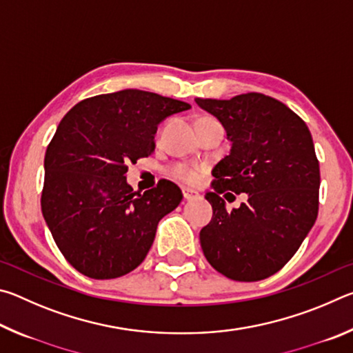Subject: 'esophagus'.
Masks as SVG:
<instances>
[{
	"instance_id": "esophagus-1",
	"label": "esophagus",
	"mask_w": 353,
	"mask_h": 353,
	"mask_svg": "<svg viewBox=\"0 0 353 353\" xmlns=\"http://www.w3.org/2000/svg\"><path fill=\"white\" fill-rule=\"evenodd\" d=\"M182 194H183V199L185 201H193V199H198L199 194L196 193L194 190H190V188H183L182 190Z\"/></svg>"
}]
</instances>
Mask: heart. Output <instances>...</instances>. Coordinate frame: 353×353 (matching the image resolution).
<instances>
[{
	"mask_svg": "<svg viewBox=\"0 0 353 353\" xmlns=\"http://www.w3.org/2000/svg\"><path fill=\"white\" fill-rule=\"evenodd\" d=\"M212 121H216V119L212 117H202L198 119L196 126L202 123H212ZM168 172L172 179H176V181H179V182L194 185V183H198V181L201 179V174L204 172V168H201V166H190L185 163H176L171 166Z\"/></svg>",
	"mask_w": 353,
	"mask_h": 353,
	"instance_id": "b5f03b06",
	"label": "heart"
}]
</instances>
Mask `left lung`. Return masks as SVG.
<instances>
[{
    "instance_id": "8db88e82",
    "label": "left lung",
    "mask_w": 353,
    "mask_h": 353,
    "mask_svg": "<svg viewBox=\"0 0 353 353\" xmlns=\"http://www.w3.org/2000/svg\"><path fill=\"white\" fill-rule=\"evenodd\" d=\"M196 104L219 119L232 141L230 154L212 171L205 199L213 216L199 234L202 252L232 280L270 277L291 260L318 218L321 174L312 134L290 107L261 93L196 98ZM227 190L246 192L248 201L229 212Z\"/></svg>"
}]
</instances>
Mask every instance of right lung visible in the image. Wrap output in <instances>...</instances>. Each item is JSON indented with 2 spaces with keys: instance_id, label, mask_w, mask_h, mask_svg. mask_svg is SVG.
Listing matches in <instances>:
<instances>
[{
  "instance_id": "obj_1",
  "label": "right lung",
  "mask_w": 353,
  "mask_h": 353,
  "mask_svg": "<svg viewBox=\"0 0 353 353\" xmlns=\"http://www.w3.org/2000/svg\"><path fill=\"white\" fill-rule=\"evenodd\" d=\"M190 107L128 88L83 99L62 118L45 154L41 213L76 271L117 279L145 260L159 221L181 204L182 191L160 181L135 193L128 163L151 155L159 123Z\"/></svg>"
}]
</instances>
